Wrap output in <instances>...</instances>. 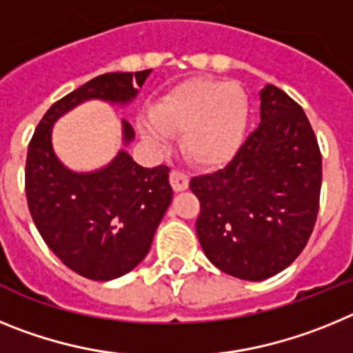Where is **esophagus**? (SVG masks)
I'll return each instance as SVG.
<instances>
[{"label":"esophagus","mask_w":353,"mask_h":353,"mask_svg":"<svg viewBox=\"0 0 353 353\" xmlns=\"http://www.w3.org/2000/svg\"><path fill=\"white\" fill-rule=\"evenodd\" d=\"M170 183L174 192H182L189 187V176L185 173H182V171L173 170L170 174Z\"/></svg>","instance_id":"obj_1"}]
</instances>
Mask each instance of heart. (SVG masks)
Wrapping results in <instances>:
<instances>
[{
  "mask_svg": "<svg viewBox=\"0 0 353 353\" xmlns=\"http://www.w3.org/2000/svg\"><path fill=\"white\" fill-rule=\"evenodd\" d=\"M249 118L248 95L236 83L194 77L168 90L139 121V132L161 145L164 136L182 134L187 161L199 168H219L242 145Z\"/></svg>",
  "mask_w": 353,
  "mask_h": 353,
  "instance_id": "b5f03b06",
  "label": "heart"
}]
</instances>
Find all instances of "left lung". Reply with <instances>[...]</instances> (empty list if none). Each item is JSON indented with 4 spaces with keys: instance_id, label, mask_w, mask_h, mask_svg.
I'll list each match as a JSON object with an SVG mask.
<instances>
[{
    "instance_id": "left-lung-1",
    "label": "left lung",
    "mask_w": 353,
    "mask_h": 353,
    "mask_svg": "<svg viewBox=\"0 0 353 353\" xmlns=\"http://www.w3.org/2000/svg\"><path fill=\"white\" fill-rule=\"evenodd\" d=\"M322 154L297 102L267 84L260 125L226 168L194 176L199 244L223 272L263 281L302 252L316 221Z\"/></svg>"
}]
</instances>
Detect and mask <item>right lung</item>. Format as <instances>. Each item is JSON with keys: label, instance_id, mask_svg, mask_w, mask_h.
Masks as SVG:
<instances>
[{"label": "right lung", "instance_id": "1", "mask_svg": "<svg viewBox=\"0 0 353 353\" xmlns=\"http://www.w3.org/2000/svg\"><path fill=\"white\" fill-rule=\"evenodd\" d=\"M152 70L111 72L54 102L28 146L26 198L43 242L68 269L93 281H111L148 254L159 223L173 199L170 168H143L127 150L93 171H74L52 148V127L86 101L129 105ZM134 129L121 120V143Z\"/></svg>", "mask_w": 353, "mask_h": 353}]
</instances>
